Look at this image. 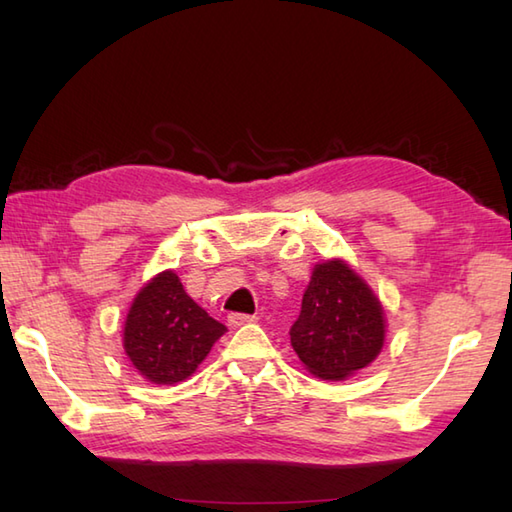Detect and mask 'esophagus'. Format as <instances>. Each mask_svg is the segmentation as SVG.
<instances>
[{"label":"esophagus","mask_w":512,"mask_h":512,"mask_svg":"<svg viewBox=\"0 0 512 512\" xmlns=\"http://www.w3.org/2000/svg\"><path fill=\"white\" fill-rule=\"evenodd\" d=\"M253 321H255V317H250V314H239V312L228 314V325H231V328H239V325H246Z\"/></svg>","instance_id":"1"}]
</instances>
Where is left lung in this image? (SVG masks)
I'll list each match as a JSON object with an SVG mask.
<instances>
[{"label": "left lung", "mask_w": 512, "mask_h": 512, "mask_svg": "<svg viewBox=\"0 0 512 512\" xmlns=\"http://www.w3.org/2000/svg\"><path fill=\"white\" fill-rule=\"evenodd\" d=\"M385 310L374 290L343 259L312 270L290 343L312 376L343 380L367 367L385 345Z\"/></svg>", "instance_id": "1"}]
</instances>
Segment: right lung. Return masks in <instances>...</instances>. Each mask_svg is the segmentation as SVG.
<instances>
[{
	"instance_id": "right-lung-1",
	"label": "right lung",
	"mask_w": 512,
	"mask_h": 512,
	"mask_svg": "<svg viewBox=\"0 0 512 512\" xmlns=\"http://www.w3.org/2000/svg\"><path fill=\"white\" fill-rule=\"evenodd\" d=\"M226 325L209 317L182 288L176 270H162L129 306L123 347L138 374L154 385L187 380L209 356Z\"/></svg>"
}]
</instances>
